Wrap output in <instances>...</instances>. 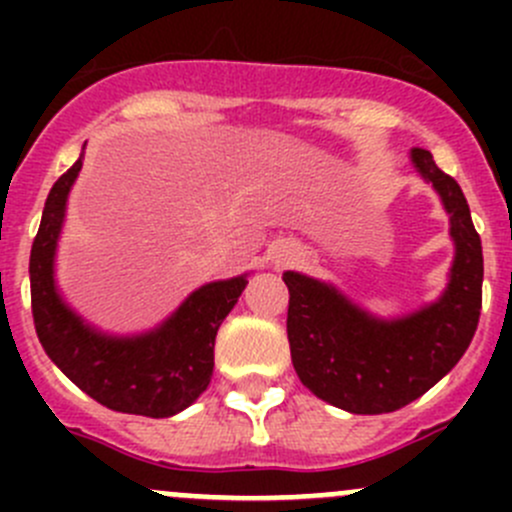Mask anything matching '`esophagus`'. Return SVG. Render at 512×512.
Wrapping results in <instances>:
<instances>
[{
	"label": "esophagus",
	"mask_w": 512,
	"mask_h": 512,
	"mask_svg": "<svg viewBox=\"0 0 512 512\" xmlns=\"http://www.w3.org/2000/svg\"><path fill=\"white\" fill-rule=\"evenodd\" d=\"M292 260H297V250H294L292 245H280L275 250V255H272V262H275L277 267H285Z\"/></svg>",
	"instance_id": "34e87169"
}]
</instances>
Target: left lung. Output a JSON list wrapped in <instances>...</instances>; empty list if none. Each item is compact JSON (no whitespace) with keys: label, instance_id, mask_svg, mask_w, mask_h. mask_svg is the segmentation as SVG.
Segmentation results:
<instances>
[{"label":"left lung","instance_id":"obj_1","mask_svg":"<svg viewBox=\"0 0 512 512\" xmlns=\"http://www.w3.org/2000/svg\"><path fill=\"white\" fill-rule=\"evenodd\" d=\"M411 163L441 198L456 247L441 297L401 317H376L342 289L285 272L287 339L299 381L349 414H389L426 394L458 364L476 334L483 247L461 185L423 148Z\"/></svg>","mask_w":512,"mask_h":512}]
</instances>
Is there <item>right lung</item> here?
<instances>
[{
	"mask_svg": "<svg viewBox=\"0 0 512 512\" xmlns=\"http://www.w3.org/2000/svg\"><path fill=\"white\" fill-rule=\"evenodd\" d=\"M81 165L84 153L54 183L32 245L29 280L36 337L49 359L106 409L148 418L175 416L208 389L215 337L247 285V272L198 287L148 332H101L69 307L56 285V247Z\"/></svg>",
	"mask_w": 512,
	"mask_h": 512,
	"instance_id": "right-lung-1",
	"label": "right lung"
}]
</instances>
